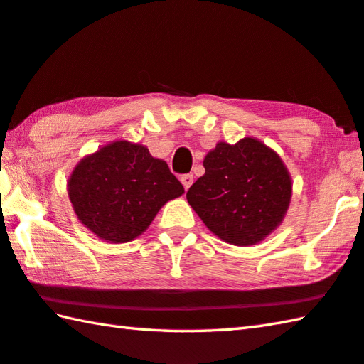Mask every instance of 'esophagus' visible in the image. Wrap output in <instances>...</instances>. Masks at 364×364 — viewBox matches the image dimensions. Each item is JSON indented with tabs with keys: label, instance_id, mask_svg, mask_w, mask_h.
Segmentation results:
<instances>
[{
	"label": "esophagus",
	"instance_id": "1",
	"mask_svg": "<svg viewBox=\"0 0 364 364\" xmlns=\"http://www.w3.org/2000/svg\"><path fill=\"white\" fill-rule=\"evenodd\" d=\"M181 183H183V186H184V189H189L191 188V184L194 183V176H192L191 173H188V175H183L181 176Z\"/></svg>",
	"mask_w": 364,
	"mask_h": 364
}]
</instances>
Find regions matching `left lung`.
Listing matches in <instances>:
<instances>
[{
    "label": "left lung",
    "mask_w": 364,
    "mask_h": 364,
    "mask_svg": "<svg viewBox=\"0 0 364 364\" xmlns=\"http://www.w3.org/2000/svg\"><path fill=\"white\" fill-rule=\"evenodd\" d=\"M205 175L186 198L225 243L252 246L279 227L291 198V178L274 149L254 137L219 141L203 159Z\"/></svg>",
    "instance_id": "8db88e82"
}]
</instances>
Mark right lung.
Wrapping results in <instances>:
<instances>
[{
	"mask_svg": "<svg viewBox=\"0 0 364 364\" xmlns=\"http://www.w3.org/2000/svg\"><path fill=\"white\" fill-rule=\"evenodd\" d=\"M68 194L78 220L97 238L118 245L144 233L184 188L146 146L117 140L78 161Z\"/></svg>",
	"mask_w": 364,
	"mask_h": 364,
	"instance_id": "1",
	"label": "right lung"
}]
</instances>
